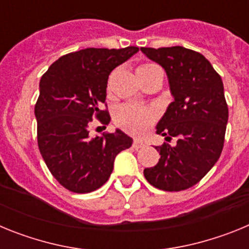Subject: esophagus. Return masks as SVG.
Masks as SVG:
<instances>
[{"instance_id": "obj_1", "label": "esophagus", "mask_w": 249, "mask_h": 249, "mask_svg": "<svg viewBox=\"0 0 249 249\" xmlns=\"http://www.w3.org/2000/svg\"><path fill=\"white\" fill-rule=\"evenodd\" d=\"M143 146H144L143 142H142V141H138V140H135V141H133V143H132V147H133V148H136V149L142 148Z\"/></svg>"}]
</instances>
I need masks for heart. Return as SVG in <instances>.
Listing matches in <instances>:
<instances>
[{
	"label": "heart",
	"instance_id": "obj_1",
	"mask_svg": "<svg viewBox=\"0 0 249 249\" xmlns=\"http://www.w3.org/2000/svg\"><path fill=\"white\" fill-rule=\"evenodd\" d=\"M156 68H158L157 66L152 63L141 65L137 68V76H143ZM156 120H157V113L153 109L128 105V103L117 106L113 111L114 123L132 135L144 133L155 123Z\"/></svg>",
	"mask_w": 249,
	"mask_h": 249
}]
</instances>
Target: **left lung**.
Segmentation results:
<instances>
[{
    "instance_id": "left-lung-1",
    "label": "left lung",
    "mask_w": 249,
    "mask_h": 249,
    "mask_svg": "<svg viewBox=\"0 0 249 249\" xmlns=\"http://www.w3.org/2000/svg\"><path fill=\"white\" fill-rule=\"evenodd\" d=\"M141 51L164 68L173 102L157 124V133L178 143L157 146L160 158L143 175L149 184L167 192L183 191L198 183L218 160L223 149L228 106L222 78L210 61L188 48Z\"/></svg>"
}]
</instances>
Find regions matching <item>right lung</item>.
Listing matches in <instances>:
<instances>
[{
	"label": "right lung",
	"mask_w": 249,
	"mask_h": 249,
	"mask_svg": "<svg viewBox=\"0 0 249 249\" xmlns=\"http://www.w3.org/2000/svg\"><path fill=\"white\" fill-rule=\"evenodd\" d=\"M138 52L86 48L59 57L39 81L35 106L37 142L43 160L58 183L74 193L96 191L108 181L116 156L132 146L121 129L91 137L92 118L108 123L106 102L108 76Z\"/></svg>",
	"instance_id": "add662e5"
}]
</instances>
